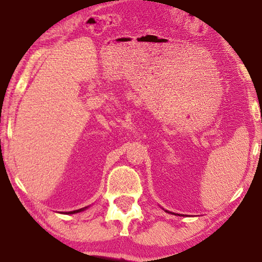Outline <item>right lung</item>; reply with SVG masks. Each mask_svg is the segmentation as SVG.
Instances as JSON below:
<instances>
[{"instance_id": "right-lung-1", "label": "right lung", "mask_w": 262, "mask_h": 262, "mask_svg": "<svg viewBox=\"0 0 262 262\" xmlns=\"http://www.w3.org/2000/svg\"><path fill=\"white\" fill-rule=\"evenodd\" d=\"M82 210H84V208H82V209H78V210H74V211H68V212H66V214H76V212H79V211H82Z\"/></svg>"}]
</instances>
